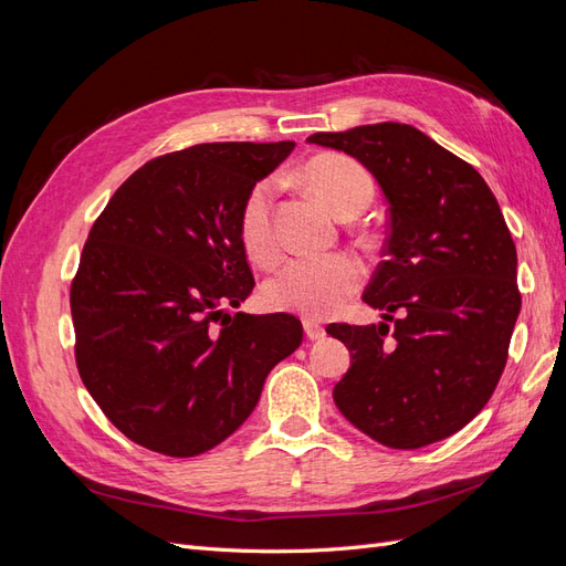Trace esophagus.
<instances>
[{"label":"esophagus","mask_w":566,"mask_h":566,"mask_svg":"<svg viewBox=\"0 0 566 566\" xmlns=\"http://www.w3.org/2000/svg\"><path fill=\"white\" fill-rule=\"evenodd\" d=\"M304 335L310 337L312 342H314V339H323V337H325V328H323V325H321L318 321H314V318H304Z\"/></svg>","instance_id":"esophagus-1"}]
</instances>
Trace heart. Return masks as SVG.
<instances>
[{"mask_svg": "<svg viewBox=\"0 0 566 566\" xmlns=\"http://www.w3.org/2000/svg\"><path fill=\"white\" fill-rule=\"evenodd\" d=\"M302 179L337 217L364 212L373 200L375 184L368 169L342 153H323L302 167ZM238 235L243 250L256 264H271L279 256L273 231V181H256L238 214ZM366 279L364 264L347 252L304 254L287 260L264 283V302L271 310L325 318L349 302Z\"/></svg>", "mask_w": 566, "mask_h": 566, "instance_id": "obj_1", "label": "heart"}]
</instances>
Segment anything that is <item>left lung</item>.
<instances>
[{
  "mask_svg": "<svg viewBox=\"0 0 566 566\" xmlns=\"http://www.w3.org/2000/svg\"><path fill=\"white\" fill-rule=\"evenodd\" d=\"M306 142L356 158L389 202L385 260L364 302L395 325H328L352 354L333 389L339 413L389 449L447 439L491 399L522 310L499 200L472 165L410 125Z\"/></svg>",
  "mask_w": 566,
  "mask_h": 566,
  "instance_id": "left-lung-1",
  "label": "left lung"
}]
</instances>
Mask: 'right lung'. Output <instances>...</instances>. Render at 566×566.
Segmentation results:
<instances>
[{
  "label": "right lung",
  "mask_w": 566,
  "mask_h": 566,
  "mask_svg": "<svg viewBox=\"0 0 566 566\" xmlns=\"http://www.w3.org/2000/svg\"><path fill=\"white\" fill-rule=\"evenodd\" d=\"M293 148L227 142L167 153L136 169L94 221L71 285L75 361L106 418L148 451L214 449L302 345L295 316L224 310L254 287L241 205Z\"/></svg>",
  "instance_id": "obj_1"
}]
</instances>
